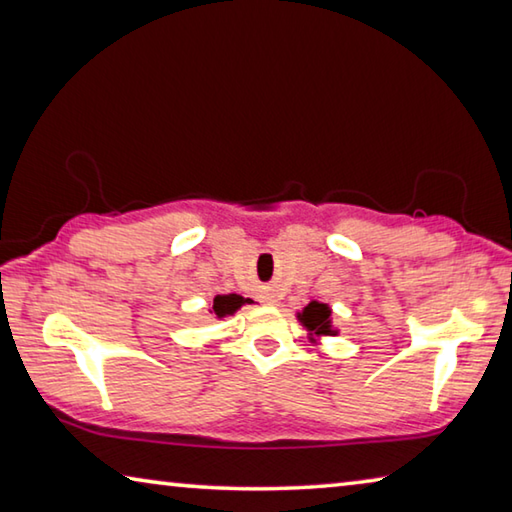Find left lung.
<instances>
[{
    "label": "left lung",
    "instance_id": "1",
    "mask_svg": "<svg viewBox=\"0 0 512 512\" xmlns=\"http://www.w3.org/2000/svg\"><path fill=\"white\" fill-rule=\"evenodd\" d=\"M332 309H329L325 302L311 300L309 305L300 311L298 320L307 327L311 336H334L336 329L332 327Z\"/></svg>",
    "mask_w": 512,
    "mask_h": 512
}]
</instances>
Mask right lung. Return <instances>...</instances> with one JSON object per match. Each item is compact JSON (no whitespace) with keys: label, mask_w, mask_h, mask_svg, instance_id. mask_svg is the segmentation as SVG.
<instances>
[{"label":"right lung","mask_w":512,"mask_h":512,"mask_svg":"<svg viewBox=\"0 0 512 512\" xmlns=\"http://www.w3.org/2000/svg\"><path fill=\"white\" fill-rule=\"evenodd\" d=\"M246 302H253V300L241 298V296H237V293H228V296H216L214 305H212V314H216V318L232 316L241 305H246Z\"/></svg>","instance_id":"1"}]
</instances>
